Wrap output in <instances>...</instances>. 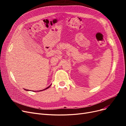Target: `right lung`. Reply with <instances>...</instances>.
<instances>
[{"instance_id":"right-lung-1","label":"right lung","mask_w":126,"mask_h":126,"mask_svg":"<svg viewBox=\"0 0 126 126\" xmlns=\"http://www.w3.org/2000/svg\"><path fill=\"white\" fill-rule=\"evenodd\" d=\"M51 85V84L50 85V86H49V87H47V88H46L45 89H43V90H39V91H43V90H46V89H48V88H49V87H50V86ZM25 90H27V91H29V90H28V89H24Z\"/></svg>"}]
</instances>
